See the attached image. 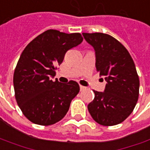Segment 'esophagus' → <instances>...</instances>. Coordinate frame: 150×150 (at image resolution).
Returning a JSON list of instances; mask_svg holds the SVG:
<instances>
[{
    "mask_svg": "<svg viewBox=\"0 0 150 150\" xmlns=\"http://www.w3.org/2000/svg\"><path fill=\"white\" fill-rule=\"evenodd\" d=\"M79 88H80V90H81V91H83V90H84V89L86 88L84 86H82V85H80V86H79Z\"/></svg>",
    "mask_w": 150,
    "mask_h": 150,
    "instance_id": "obj_1",
    "label": "esophagus"
}]
</instances>
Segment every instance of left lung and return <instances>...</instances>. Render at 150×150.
Returning a JSON list of instances; mask_svg holds the SVG:
<instances>
[{
	"label": "left lung",
	"mask_w": 150,
	"mask_h": 150,
	"mask_svg": "<svg viewBox=\"0 0 150 150\" xmlns=\"http://www.w3.org/2000/svg\"><path fill=\"white\" fill-rule=\"evenodd\" d=\"M83 38L95 52V67L104 76L103 92H94L88 105L93 119L102 126H115L128 117L139 98V79L135 63L122 43L106 33H83Z\"/></svg>",
	"instance_id": "1"
}]
</instances>
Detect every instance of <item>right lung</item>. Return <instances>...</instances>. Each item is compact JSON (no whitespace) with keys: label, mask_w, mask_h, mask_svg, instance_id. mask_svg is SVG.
Here are the masks:
<instances>
[{"label":"right lung","mask_w":150,"mask_h":150,"mask_svg":"<svg viewBox=\"0 0 150 150\" xmlns=\"http://www.w3.org/2000/svg\"><path fill=\"white\" fill-rule=\"evenodd\" d=\"M79 33H66L49 29L36 37L24 48L14 73L16 102L30 122L50 126L67 113L79 92L77 82L52 81L56 69L68 50L80 44Z\"/></svg>","instance_id":"right-lung-1"}]
</instances>
